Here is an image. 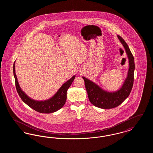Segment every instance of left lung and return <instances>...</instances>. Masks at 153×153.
I'll list each match as a JSON object with an SVG mask.
<instances>
[{
  "label": "left lung",
  "instance_id": "obj_1",
  "mask_svg": "<svg viewBox=\"0 0 153 153\" xmlns=\"http://www.w3.org/2000/svg\"><path fill=\"white\" fill-rule=\"evenodd\" d=\"M117 38L124 48L129 65L127 77L121 88L117 91L108 92L102 89L93 81L82 77L89 101L94 105L102 109L113 108L121 104L130 95L133 86L135 70L134 58L125 41L119 36H117Z\"/></svg>",
  "mask_w": 153,
  "mask_h": 153
}]
</instances>
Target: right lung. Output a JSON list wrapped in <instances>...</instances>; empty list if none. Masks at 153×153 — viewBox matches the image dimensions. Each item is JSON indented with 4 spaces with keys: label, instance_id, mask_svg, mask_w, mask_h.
Segmentation results:
<instances>
[{
    "label": "right lung",
    "instance_id": "1",
    "mask_svg": "<svg viewBox=\"0 0 153 153\" xmlns=\"http://www.w3.org/2000/svg\"><path fill=\"white\" fill-rule=\"evenodd\" d=\"M13 73L15 81V86L18 95H19L22 101L26 103L32 109H34L38 112L43 114H50L56 112L61 109L65 104L66 100V92L68 88L71 85L76 76L73 77L65 82L58 91L51 98L42 101H38L30 98L23 92L20 87L19 82L15 73V62L13 65Z\"/></svg>",
    "mask_w": 153,
    "mask_h": 153
}]
</instances>
